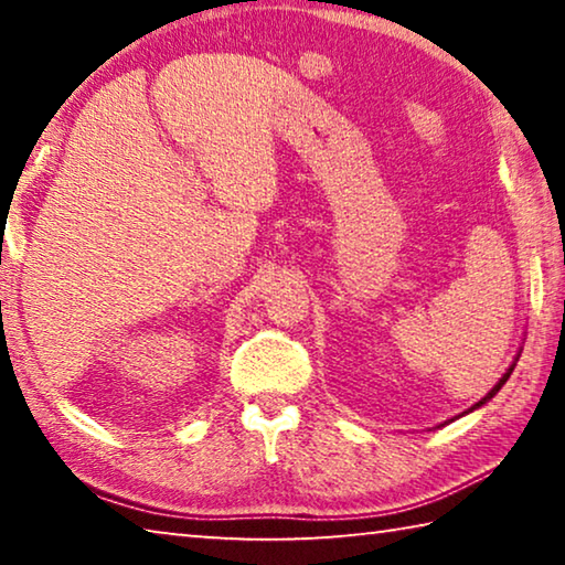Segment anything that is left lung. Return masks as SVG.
Masks as SVG:
<instances>
[{"instance_id":"1","label":"left lung","mask_w":565,"mask_h":565,"mask_svg":"<svg viewBox=\"0 0 565 565\" xmlns=\"http://www.w3.org/2000/svg\"><path fill=\"white\" fill-rule=\"evenodd\" d=\"M519 356H521V351L519 353H515V359H513V363H511V366L509 369H505V374L499 379V384H495L491 391H489V394H486L481 401H478V404H473L471 408H468V411H463V414H471V411H476V408H481L483 404H489V401L495 396V394H499V391H501V386L505 384V381H509V376L513 374V369H515V361H519ZM454 420V418H451Z\"/></svg>"}]
</instances>
